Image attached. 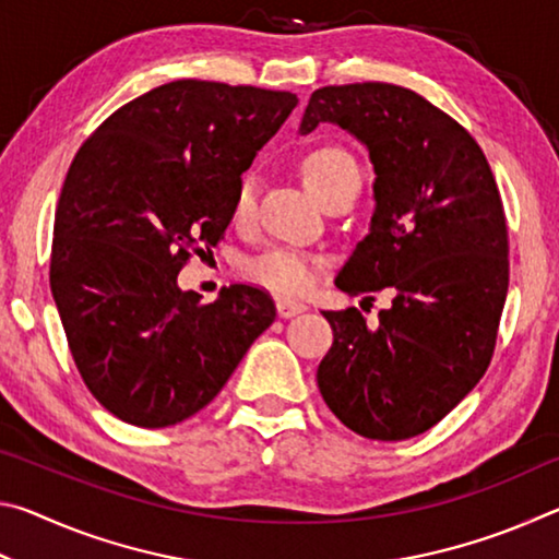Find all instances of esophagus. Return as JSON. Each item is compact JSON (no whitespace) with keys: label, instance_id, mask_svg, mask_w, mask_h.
I'll return each instance as SVG.
<instances>
[{"label":"esophagus","instance_id":"obj_1","mask_svg":"<svg viewBox=\"0 0 559 559\" xmlns=\"http://www.w3.org/2000/svg\"><path fill=\"white\" fill-rule=\"evenodd\" d=\"M276 308H278V316L281 318H293V316H300L302 310H308L306 302L296 300V298H288V296H281L276 300Z\"/></svg>","mask_w":559,"mask_h":559}]
</instances>
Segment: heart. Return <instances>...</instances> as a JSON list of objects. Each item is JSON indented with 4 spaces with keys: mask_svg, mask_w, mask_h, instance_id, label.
<instances>
[{
    "mask_svg": "<svg viewBox=\"0 0 559 559\" xmlns=\"http://www.w3.org/2000/svg\"><path fill=\"white\" fill-rule=\"evenodd\" d=\"M300 175L310 192L318 200L328 202L330 194H335L347 179L359 175V165L347 147L337 143H318L300 157ZM253 212H257V189H253L251 177H243L231 202V222L236 226H246L253 219ZM320 269H323V259L310 251L293 249V246H278V249H271L246 263V273L253 281L286 293L308 290L316 283Z\"/></svg>",
    "mask_w": 559,
    "mask_h": 559,
    "instance_id": "1",
    "label": "heart"
}]
</instances>
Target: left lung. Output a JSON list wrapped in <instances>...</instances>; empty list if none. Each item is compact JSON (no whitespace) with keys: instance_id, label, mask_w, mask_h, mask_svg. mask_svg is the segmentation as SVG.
<instances>
[{"instance_id":"1","label":"left lung","mask_w":559,"mask_h":559,"mask_svg":"<svg viewBox=\"0 0 559 559\" xmlns=\"http://www.w3.org/2000/svg\"><path fill=\"white\" fill-rule=\"evenodd\" d=\"M335 122L374 165L370 234L337 273L347 296L392 288L380 328L357 308L325 310L333 345L318 386L347 429L402 441L439 424L486 374L508 296V224L471 132L394 83L313 91L300 132Z\"/></svg>"}]
</instances>
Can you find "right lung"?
Here are the masks:
<instances>
[{
    "instance_id": "obj_1",
    "label": "right lung",
    "mask_w": 559,
    "mask_h": 559,
    "mask_svg": "<svg viewBox=\"0 0 559 559\" xmlns=\"http://www.w3.org/2000/svg\"><path fill=\"white\" fill-rule=\"evenodd\" d=\"M296 93L182 79L126 103L79 147L53 222L49 283L91 394L143 429L204 409L276 320L269 290L214 302L177 273L224 239L241 173Z\"/></svg>"
}]
</instances>
